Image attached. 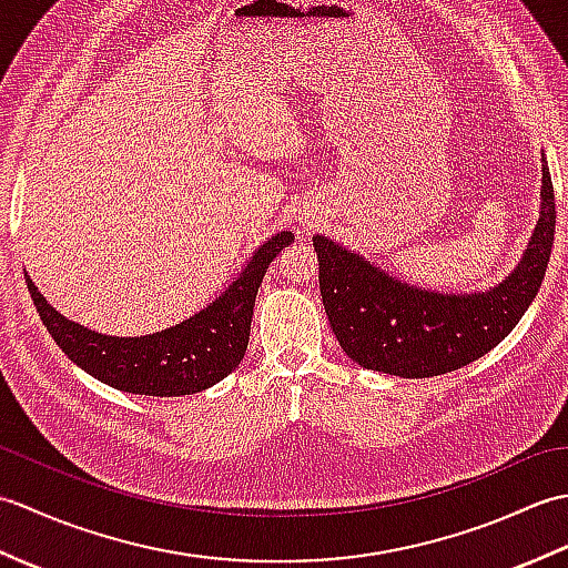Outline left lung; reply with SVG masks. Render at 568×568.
<instances>
[{
  "mask_svg": "<svg viewBox=\"0 0 568 568\" xmlns=\"http://www.w3.org/2000/svg\"><path fill=\"white\" fill-rule=\"evenodd\" d=\"M554 187L541 155L539 220L510 275L488 291L437 293L405 283L324 234L312 236L336 342L368 371L432 378L488 354L532 305L554 244Z\"/></svg>",
  "mask_w": 568,
  "mask_h": 568,
  "instance_id": "obj_1",
  "label": "left lung"
}]
</instances>
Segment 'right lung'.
Instances as JSON below:
<instances>
[{"mask_svg": "<svg viewBox=\"0 0 568 568\" xmlns=\"http://www.w3.org/2000/svg\"><path fill=\"white\" fill-rule=\"evenodd\" d=\"M293 232L273 234L251 253L236 275L212 303L173 327L141 336H112L84 327L60 315L33 285H27L48 334L65 356L116 390L155 397H180L212 388L232 373L246 354L251 315L256 293L271 261L287 244Z\"/></svg>", "mask_w": 568, "mask_h": 568, "instance_id": "1", "label": "right lung"}]
</instances>
